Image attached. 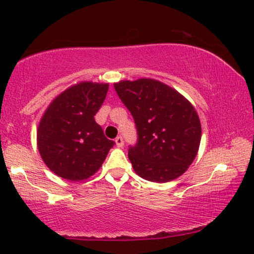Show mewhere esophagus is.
Returning <instances> with one entry per match:
<instances>
[{
  "instance_id": "obj_1",
  "label": "esophagus",
  "mask_w": 254,
  "mask_h": 254,
  "mask_svg": "<svg viewBox=\"0 0 254 254\" xmlns=\"http://www.w3.org/2000/svg\"><path fill=\"white\" fill-rule=\"evenodd\" d=\"M116 143H117V145L119 148H123L124 147V138L121 137V136H118L117 138H116Z\"/></svg>"
}]
</instances>
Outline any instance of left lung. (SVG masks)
<instances>
[{
	"label": "left lung",
	"instance_id": "8db88e82",
	"mask_svg": "<svg viewBox=\"0 0 254 254\" xmlns=\"http://www.w3.org/2000/svg\"><path fill=\"white\" fill-rule=\"evenodd\" d=\"M137 129V143L128 158L141 178L168 183L178 178L195 158L201 124L192 104L164 83L151 78L114 83Z\"/></svg>",
	"mask_w": 254,
	"mask_h": 254
}]
</instances>
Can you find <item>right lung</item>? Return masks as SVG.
<instances>
[{
	"label": "right lung",
	"instance_id": "1",
	"mask_svg": "<svg viewBox=\"0 0 254 254\" xmlns=\"http://www.w3.org/2000/svg\"><path fill=\"white\" fill-rule=\"evenodd\" d=\"M107 83L79 82L50 104L37 131L39 154L61 178L79 182L98 171L114 142L104 135L95 116L105 100Z\"/></svg>",
	"mask_w": 254,
	"mask_h": 254
}]
</instances>
